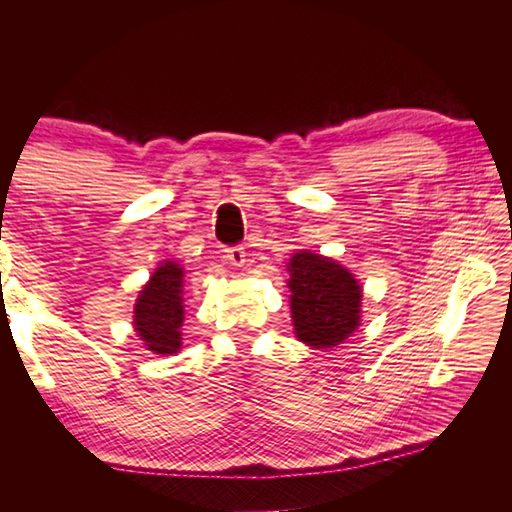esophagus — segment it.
Listing matches in <instances>:
<instances>
[{"label":"esophagus","instance_id":"34e87169","mask_svg":"<svg viewBox=\"0 0 512 512\" xmlns=\"http://www.w3.org/2000/svg\"><path fill=\"white\" fill-rule=\"evenodd\" d=\"M225 259H228V264H230V266L241 268V266L246 264V250L241 248V246H237V248H228V250H225Z\"/></svg>","mask_w":512,"mask_h":512}]
</instances>
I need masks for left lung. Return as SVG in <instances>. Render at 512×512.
I'll return each mask as SVG.
<instances>
[{
	"label": "left lung",
	"instance_id": "left-lung-1",
	"mask_svg": "<svg viewBox=\"0 0 512 512\" xmlns=\"http://www.w3.org/2000/svg\"><path fill=\"white\" fill-rule=\"evenodd\" d=\"M287 271L296 339L314 350L339 348L361 325L363 289L357 277L314 250H296Z\"/></svg>",
	"mask_w": 512,
	"mask_h": 512
}]
</instances>
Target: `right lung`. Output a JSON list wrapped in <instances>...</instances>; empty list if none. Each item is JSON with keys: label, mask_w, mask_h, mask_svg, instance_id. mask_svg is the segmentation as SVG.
I'll return each instance as SVG.
<instances>
[{"label": "right lung", "mask_w": 512, "mask_h": 512, "mask_svg": "<svg viewBox=\"0 0 512 512\" xmlns=\"http://www.w3.org/2000/svg\"><path fill=\"white\" fill-rule=\"evenodd\" d=\"M185 268L164 259L137 293L133 327L144 348L153 354H176L183 348Z\"/></svg>", "instance_id": "add662e5"}]
</instances>
